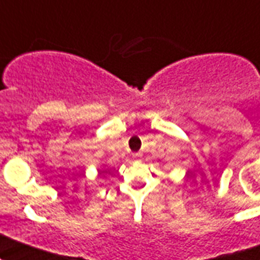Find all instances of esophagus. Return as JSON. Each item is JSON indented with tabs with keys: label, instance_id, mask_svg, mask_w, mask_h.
I'll return each instance as SVG.
<instances>
[{
	"label": "esophagus",
	"instance_id": "esophagus-1",
	"mask_svg": "<svg viewBox=\"0 0 260 260\" xmlns=\"http://www.w3.org/2000/svg\"><path fill=\"white\" fill-rule=\"evenodd\" d=\"M141 157H142V153H140V152L133 153V158H135V160H140Z\"/></svg>",
	"mask_w": 260,
	"mask_h": 260
}]
</instances>
